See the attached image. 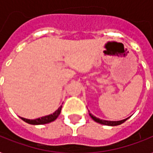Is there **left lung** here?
<instances>
[{"label": "left lung", "mask_w": 153, "mask_h": 153, "mask_svg": "<svg viewBox=\"0 0 153 153\" xmlns=\"http://www.w3.org/2000/svg\"><path fill=\"white\" fill-rule=\"evenodd\" d=\"M90 115V117L94 120L95 122H97V123H101V124L103 125H108V126H117V125H120L122 123H123L128 118H125L123 120H121V121H107V120H102V119H99L98 117H94L93 114H89Z\"/></svg>", "instance_id": "obj_1"}]
</instances>
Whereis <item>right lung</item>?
I'll list each match as a JSON object with an SVG mask.
<instances>
[{
    "instance_id": "right-lung-1",
    "label": "right lung",
    "mask_w": 153,
    "mask_h": 153,
    "mask_svg": "<svg viewBox=\"0 0 153 153\" xmlns=\"http://www.w3.org/2000/svg\"><path fill=\"white\" fill-rule=\"evenodd\" d=\"M61 108H62V106H60L59 108L58 109L54 112V114H50V115H47V116L40 117V118H36V119H27V118H24V117H21V118L23 120V121H25V123H30V124H33V125L45 124V123H51V122L54 121V120L59 117V115L60 114Z\"/></svg>"
}]
</instances>
